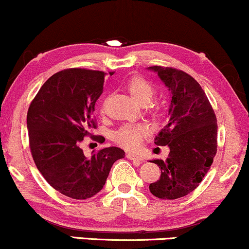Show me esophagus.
<instances>
[{
    "instance_id": "obj_1",
    "label": "esophagus",
    "mask_w": 249,
    "mask_h": 249,
    "mask_svg": "<svg viewBox=\"0 0 249 249\" xmlns=\"http://www.w3.org/2000/svg\"><path fill=\"white\" fill-rule=\"evenodd\" d=\"M127 158L129 159V160H133V161H135V162H139V163H140V162L143 161V159H142L141 156L135 155V154H132V153H128Z\"/></svg>"
}]
</instances>
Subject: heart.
I'll use <instances>...</instances> for the list:
<instances>
[{
  "label": "heart",
  "mask_w": 249,
  "mask_h": 249,
  "mask_svg": "<svg viewBox=\"0 0 249 249\" xmlns=\"http://www.w3.org/2000/svg\"><path fill=\"white\" fill-rule=\"evenodd\" d=\"M125 89L136 102L144 105L152 100L154 95V88L146 79L141 76H132L125 82ZM149 133L146 124H127L121 125L113 134V141L117 146L125 149L134 150L140 147L143 139Z\"/></svg>",
  "instance_id": "b5f03b06"
}]
</instances>
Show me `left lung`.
I'll return each mask as SVG.
<instances>
[{
    "label": "left lung",
    "instance_id": "1",
    "mask_svg": "<svg viewBox=\"0 0 249 249\" xmlns=\"http://www.w3.org/2000/svg\"><path fill=\"white\" fill-rule=\"evenodd\" d=\"M172 95L168 124L155 136L156 146H168L166 160H153L161 177L149 185L159 199L175 200L194 191L213 163L217 148V124L205 91L187 72L153 66Z\"/></svg>",
    "mask_w": 249,
    "mask_h": 249
}]
</instances>
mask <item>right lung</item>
I'll return each mask as SVG.
<instances>
[{"label":"right lung","instance_id":"add662e5","mask_svg":"<svg viewBox=\"0 0 249 249\" xmlns=\"http://www.w3.org/2000/svg\"><path fill=\"white\" fill-rule=\"evenodd\" d=\"M105 76V71L81 68L58 71L44 82L28 109L29 146L36 167L53 188L71 199L97 194L114 162L124 156L121 148L108 147L87 158L80 147L96 128L95 103L103 91ZM103 139L96 138L100 142Z\"/></svg>","mask_w":249,"mask_h":249}]
</instances>
